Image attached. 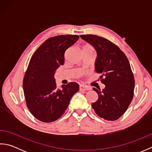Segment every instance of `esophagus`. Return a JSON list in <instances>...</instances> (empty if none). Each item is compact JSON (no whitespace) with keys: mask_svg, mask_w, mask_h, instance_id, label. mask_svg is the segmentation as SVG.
<instances>
[{"mask_svg":"<svg viewBox=\"0 0 152 152\" xmlns=\"http://www.w3.org/2000/svg\"><path fill=\"white\" fill-rule=\"evenodd\" d=\"M79 88H80V90H83V91H87V90H89V88H88V87H87V86L83 85V84L80 85Z\"/></svg>","mask_w":152,"mask_h":152,"instance_id":"1","label":"esophagus"}]
</instances>
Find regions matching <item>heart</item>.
<instances>
[{
  "label": "heart",
  "instance_id": "1",
  "mask_svg": "<svg viewBox=\"0 0 152 152\" xmlns=\"http://www.w3.org/2000/svg\"><path fill=\"white\" fill-rule=\"evenodd\" d=\"M84 49H93V48L91 45L86 44L82 46V50H84Z\"/></svg>",
  "mask_w": 152,
  "mask_h": 152
}]
</instances>
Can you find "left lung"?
<instances>
[{"instance_id": "1", "label": "left lung", "mask_w": 152, "mask_h": 152, "mask_svg": "<svg viewBox=\"0 0 152 152\" xmlns=\"http://www.w3.org/2000/svg\"><path fill=\"white\" fill-rule=\"evenodd\" d=\"M96 51L95 71L105 88L93 89L98 99L92 108L100 118L114 121L124 114L133 97L134 78L129 60L119 48L106 38L93 34L80 35Z\"/></svg>"}]
</instances>
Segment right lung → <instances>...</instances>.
<instances>
[{"mask_svg": "<svg viewBox=\"0 0 152 152\" xmlns=\"http://www.w3.org/2000/svg\"><path fill=\"white\" fill-rule=\"evenodd\" d=\"M79 39L78 35H59L46 40L34 53L25 72L23 88L27 106L34 118L50 123L61 118L79 85L70 82L57 88L54 75L64 63L65 51Z\"/></svg>", "mask_w": 152, "mask_h": 152, "instance_id": "right-lung-1", "label": "right lung"}]
</instances>
